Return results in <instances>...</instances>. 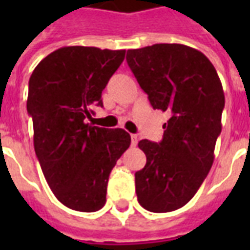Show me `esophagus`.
<instances>
[{
	"label": "esophagus",
	"instance_id": "obj_1",
	"mask_svg": "<svg viewBox=\"0 0 250 250\" xmlns=\"http://www.w3.org/2000/svg\"><path fill=\"white\" fill-rule=\"evenodd\" d=\"M138 141H139V135L132 134V135H131V145H132V146H136V145H138Z\"/></svg>",
	"mask_w": 250,
	"mask_h": 250
}]
</instances>
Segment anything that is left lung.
<instances>
[{
	"label": "left lung",
	"mask_w": 250,
	"mask_h": 250,
	"mask_svg": "<svg viewBox=\"0 0 250 250\" xmlns=\"http://www.w3.org/2000/svg\"><path fill=\"white\" fill-rule=\"evenodd\" d=\"M127 64L152 108L167 111L159 143L142 139L146 166L135 173L139 204L167 213L193 198L211 168L221 134L225 95L202 52L182 44H154L127 51Z\"/></svg>",
	"instance_id": "1"
}]
</instances>
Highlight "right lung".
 Wrapping results in <instances>:
<instances>
[{
    "label": "right lung",
    "mask_w": 250,
    "mask_h": 250,
    "mask_svg": "<svg viewBox=\"0 0 250 250\" xmlns=\"http://www.w3.org/2000/svg\"><path fill=\"white\" fill-rule=\"evenodd\" d=\"M125 51L64 46L42 59L29 79L26 109L33 143L46 182L56 198L77 211H98L116 161L130 147L122 128L87 123L100 105L109 77Z\"/></svg>",
    "instance_id": "right-lung-1"
}]
</instances>
